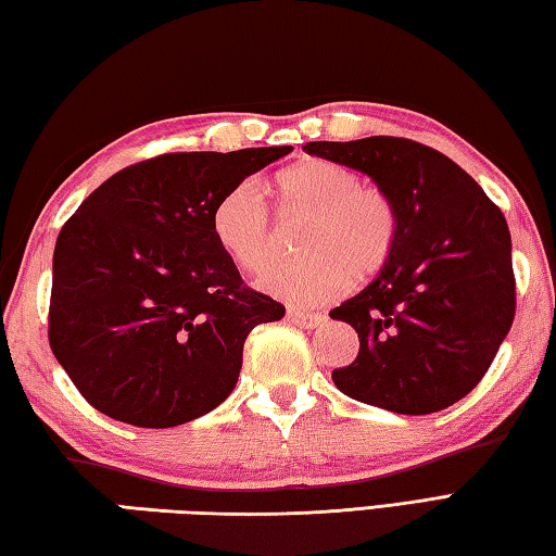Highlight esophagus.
I'll list each match as a JSON object with an SVG mask.
<instances>
[{"label":"esophagus","mask_w":556,"mask_h":556,"mask_svg":"<svg viewBox=\"0 0 556 556\" xmlns=\"http://www.w3.org/2000/svg\"><path fill=\"white\" fill-rule=\"evenodd\" d=\"M288 321L298 324V327L302 329H317L321 327L324 321H327V317L319 312H300V309H288Z\"/></svg>","instance_id":"esophagus-1"}]
</instances>
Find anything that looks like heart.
Wrapping results in <instances>:
<instances>
[{
	"label": "heart",
	"mask_w": 556,
	"mask_h": 556,
	"mask_svg": "<svg viewBox=\"0 0 556 556\" xmlns=\"http://www.w3.org/2000/svg\"><path fill=\"white\" fill-rule=\"evenodd\" d=\"M282 223L307 219L298 235L302 256L270 268L258 286L295 305H319L351 282L382 276L400 247V211L384 188L333 160L309 156L276 176ZM217 247L249 274L274 264L282 237L264 193L242 181L217 198L211 213Z\"/></svg>",
	"instance_id": "1"
}]
</instances>
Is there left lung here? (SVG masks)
I'll return each instance as SVG.
<instances>
[{
	"instance_id": "8db88e82",
	"label": "left lung",
	"mask_w": 556,
	"mask_h": 556,
	"mask_svg": "<svg viewBox=\"0 0 556 556\" xmlns=\"http://www.w3.org/2000/svg\"><path fill=\"white\" fill-rule=\"evenodd\" d=\"M394 198L400 247L358 295L331 309L361 351L331 372L351 400L421 416L463 400L486 375L516 314L504 213L465 169L406 138L307 142Z\"/></svg>"
}]
</instances>
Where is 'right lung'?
I'll list each match as a JSON object with an SVG mask.
<instances>
[{"mask_svg": "<svg viewBox=\"0 0 556 556\" xmlns=\"http://www.w3.org/2000/svg\"><path fill=\"white\" fill-rule=\"evenodd\" d=\"M292 148L174 152L125 166L52 254L48 339L93 408L140 428L213 412L235 390L249 331L286 314L217 247V198Z\"/></svg>", "mask_w": 556, "mask_h": 556, "instance_id": "add662e5", "label": "right lung"}]
</instances>
